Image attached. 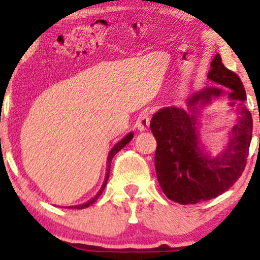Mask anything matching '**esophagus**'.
I'll list each match as a JSON object with an SVG mask.
<instances>
[{"label":"esophagus","instance_id":"1","mask_svg":"<svg viewBox=\"0 0 260 260\" xmlns=\"http://www.w3.org/2000/svg\"><path fill=\"white\" fill-rule=\"evenodd\" d=\"M150 115L151 111H149V110H144V111L140 112L138 120H137V127H138L140 132L147 131L150 126Z\"/></svg>","mask_w":260,"mask_h":260}]
</instances>
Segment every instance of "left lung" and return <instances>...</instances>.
Wrapping results in <instances>:
<instances>
[{
    "mask_svg": "<svg viewBox=\"0 0 260 260\" xmlns=\"http://www.w3.org/2000/svg\"><path fill=\"white\" fill-rule=\"evenodd\" d=\"M208 78L229 88L230 105L237 107L238 121L221 154H207L199 139L198 109L225 94L217 86H208L189 98V110L164 107L150 121L157 143V181L169 199L183 205L213 199L234 186L246 168L252 140V115L244 106L247 96L240 77L228 70L220 55H216Z\"/></svg>",
    "mask_w": 260,
    "mask_h": 260,
    "instance_id": "left-lung-1",
    "label": "left lung"
}]
</instances>
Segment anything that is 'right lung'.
Returning <instances> with one entry per match:
<instances>
[{"instance_id": "add662e5", "label": "right lung", "mask_w": 260, "mask_h": 260, "mask_svg": "<svg viewBox=\"0 0 260 260\" xmlns=\"http://www.w3.org/2000/svg\"><path fill=\"white\" fill-rule=\"evenodd\" d=\"M132 138H133V133H128L127 136L124 137V138L122 139V140H120V142H118L117 144H116L115 147H113V148L111 149V151H110V153H109V156H107V170H106V177H105V181H104L103 186H101V189L99 190V192H98V194L95 196L94 198H92V199H90V201H89V202L84 203V204L74 205V207H72V208H76V209H84V208L90 207L91 204H94V203L96 202V199L99 198V197L101 196V193H103V190L105 189V187H106L107 180H109V175H110V168H111V161H112V159H113V156H115V155L117 154L118 151H120L122 148L126 147V145L128 144V143H129L131 140H132ZM70 208H71V207H70Z\"/></svg>"}]
</instances>
